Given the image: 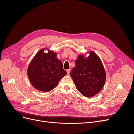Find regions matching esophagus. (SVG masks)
Segmentation results:
<instances>
[{
    "label": "esophagus",
    "instance_id": "1",
    "mask_svg": "<svg viewBox=\"0 0 134 134\" xmlns=\"http://www.w3.org/2000/svg\"><path fill=\"white\" fill-rule=\"evenodd\" d=\"M66 72H67V74L69 75L70 74V69H68L66 70Z\"/></svg>",
    "mask_w": 134,
    "mask_h": 134
}]
</instances>
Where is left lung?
Returning <instances> with one entry per match:
<instances>
[{
    "mask_svg": "<svg viewBox=\"0 0 134 134\" xmlns=\"http://www.w3.org/2000/svg\"><path fill=\"white\" fill-rule=\"evenodd\" d=\"M70 76L77 90L87 97L94 96L102 90L106 77L102 62L93 51L90 52L87 58L78 56Z\"/></svg>",
    "mask_w": 134,
    "mask_h": 134,
    "instance_id": "1",
    "label": "left lung"
}]
</instances>
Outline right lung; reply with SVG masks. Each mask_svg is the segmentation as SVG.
Instances as JSON below:
<instances>
[{
	"instance_id": "right-lung-1",
	"label": "right lung",
	"mask_w": 134,
	"mask_h": 134,
	"mask_svg": "<svg viewBox=\"0 0 134 134\" xmlns=\"http://www.w3.org/2000/svg\"><path fill=\"white\" fill-rule=\"evenodd\" d=\"M40 50L30 63L27 69L28 79L36 90L47 92L58 86L59 82L66 74L63 63L56 58V53L48 50L44 53Z\"/></svg>"
}]
</instances>
